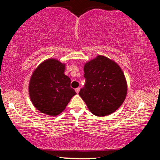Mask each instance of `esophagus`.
Listing matches in <instances>:
<instances>
[{"label": "esophagus", "mask_w": 160, "mask_h": 160, "mask_svg": "<svg viewBox=\"0 0 160 160\" xmlns=\"http://www.w3.org/2000/svg\"><path fill=\"white\" fill-rule=\"evenodd\" d=\"M75 92H76V93L77 94H78L79 93V92H80V88H75Z\"/></svg>", "instance_id": "34e87169"}]
</instances>
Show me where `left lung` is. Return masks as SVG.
<instances>
[{"instance_id": "obj_1", "label": "left lung", "mask_w": 160, "mask_h": 160, "mask_svg": "<svg viewBox=\"0 0 160 160\" xmlns=\"http://www.w3.org/2000/svg\"><path fill=\"white\" fill-rule=\"evenodd\" d=\"M85 84L79 95L97 116L109 115L123 104L127 94L123 72L114 61L99 55L84 66Z\"/></svg>"}]
</instances>
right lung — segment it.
<instances>
[{
  "label": "right lung",
  "instance_id": "1",
  "mask_svg": "<svg viewBox=\"0 0 160 160\" xmlns=\"http://www.w3.org/2000/svg\"><path fill=\"white\" fill-rule=\"evenodd\" d=\"M64 63L48 59L34 70L29 81V92L37 109L45 114L57 116L76 94L70 88V79L64 74Z\"/></svg>",
  "mask_w": 160,
  "mask_h": 160
}]
</instances>
